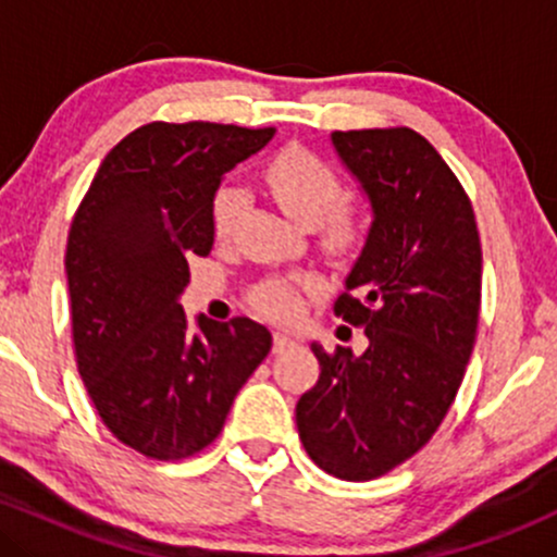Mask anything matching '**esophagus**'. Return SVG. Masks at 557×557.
I'll return each mask as SVG.
<instances>
[{"instance_id":"1","label":"esophagus","mask_w":557,"mask_h":557,"mask_svg":"<svg viewBox=\"0 0 557 557\" xmlns=\"http://www.w3.org/2000/svg\"><path fill=\"white\" fill-rule=\"evenodd\" d=\"M290 345H296L290 332H274V350H287Z\"/></svg>"}]
</instances>
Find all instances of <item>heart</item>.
<instances>
[{
	"mask_svg": "<svg viewBox=\"0 0 557 557\" xmlns=\"http://www.w3.org/2000/svg\"><path fill=\"white\" fill-rule=\"evenodd\" d=\"M267 188L280 207L306 225H319L330 248H348L363 235L367 214L359 203L345 201L343 177L327 159L306 146H285L264 168ZM246 207V194L235 183L216 188L212 198V227L216 238H227ZM253 306L274 319H293L300 311L296 285L270 280L253 290Z\"/></svg>",
	"mask_w": 557,
	"mask_h": 557,
	"instance_id": "1",
	"label": "heart"
}]
</instances>
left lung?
Segmentation results:
<instances>
[{
	"label": "left lung",
	"mask_w": 557,
	"mask_h": 557,
	"mask_svg": "<svg viewBox=\"0 0 557 557\" xmlns=\"http://www.w3.org/2000/svg\"><path fill=\"white\" fill-rule=\"evenodd\" d=\"M332 144L374 212L335 300L369 348L311 345L322 372L296 424L319 469L369 482L417 456L456 400L476 343L482 243L461 181L417 131H335Z\"/></svg>",
	"instance_id": "obj_1"
}]
</instances>
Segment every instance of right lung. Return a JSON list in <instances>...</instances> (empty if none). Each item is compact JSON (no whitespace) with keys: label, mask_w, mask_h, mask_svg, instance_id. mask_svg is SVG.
Returning a JSON list of instances; mask_svg holds the SVG:
<instances>
[{"label":"right lung","mask_w":557,"mask_h":557,"mask_svg":"<svg viewBox=\"0 0 557 557\" xmlns=\"http://www.w3.org/2000/svg\"><path fill=\"white\" fill-rule=\"evenodd\" d=\"M274 127L140 125L104 157L67 235L75 363L96 413L154 461L212 445L272 335L248 317H185L188 259L212 251L222 175Z\"/></svg>","instance_id":"add662e5"}]
</instances>
